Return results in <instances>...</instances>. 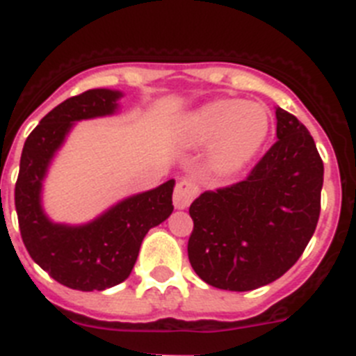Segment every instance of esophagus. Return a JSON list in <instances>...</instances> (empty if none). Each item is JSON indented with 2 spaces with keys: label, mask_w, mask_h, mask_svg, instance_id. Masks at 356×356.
<instances>
[{
  "label": "esophagus",
  "mask_w": 356,
  "mask_h": 356,
  "mask_svg": "<svg viewBox=\"0 0 356 356\" xmlns=\"http://www.w3.org/2000/svg\"><path fill=\"white\" fill-rule=\"evenodd\" d=\"M197 194V185L193 184V181L181 180L180 184L176 185L175 194H172V203L178 210H185Z\"/></svg>",
  "instance_id": "obj_1"
}]
</instances>
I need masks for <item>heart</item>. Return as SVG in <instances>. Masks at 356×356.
Wrapping results in <instances>:
<instances>
[{
    "label": "heart",
    "instance_id": "heart-1",
    "mask_svg": "<svg viewBox=\"0 0 356 356\" xmlns=\"http://www.w3.org/2000/svg\"><path fill=\"white\" fill-rule=\"evenodd\" d=\"M269 131L271 115L260 103L213 99L181 118L176 139L185 147L209 144V168L219 176H234L259 155Z\"/></svg>",
    "mask_w": 356,
    "mask_h": 356
}]
</instances>
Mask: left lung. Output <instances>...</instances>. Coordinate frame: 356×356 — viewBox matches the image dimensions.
<instances>
[{
    "instance_id": "left-lung-1",
    "label": "left lung",
    "mask_w": 356,
    "mask_h": 356,
    "mask_svg": "<svg viewBox=\"0 0 356 356\" xmlns=\"http://www.w3.org/2000/svg\"><path fill=\"white\" fill-rule=\"evenodd\" d=\"M276 108V140L244 181L203 193L188 213V260L203 282L246 292L298 262L316 232L325 168L312 135Z\"/></svg>"
}]
</instances>
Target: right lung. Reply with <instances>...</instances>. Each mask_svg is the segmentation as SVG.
<instances>
[{
    "label": "right lung",
    "mask_w": 356,
    "mask_h": 356,
    "mask_svg": "<svg viewBox=\"0 0 356 356\" xmlns=\"http://www.w3.org/2000/svg\"><path fill=\"white\" fill-rule=\"evenodd\" d=\"M121 90L90 89L44 115L28 135L15 184V212L24 246L37 266L74 291H105L130 276L151 228L172 213L175 180L122 197L80 225L53 221L42 207L49 165L74 124L119 112Z\"/></svg>",
    "instance_id": "1"
}]
</instances>
